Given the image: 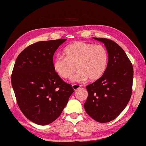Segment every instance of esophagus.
I'll list each match as a JSON object with an SVG mask.
<instances>
[{"label": "esophagus", "instance_id": "1", "mask_svg": "<svg viewBox=\"0 0 146 146\" xmlns=\"http://www.w3.org/2000/svg\"><path fill=\"white\" fill-rule=\"evenodd\" d=\"M72 86H73V89L75 91H76L78 90V89H79L81 87V86L78 85V84H73Z\"/></svg>", "mask_w": 146, "mask_h": 146}]
</instances>
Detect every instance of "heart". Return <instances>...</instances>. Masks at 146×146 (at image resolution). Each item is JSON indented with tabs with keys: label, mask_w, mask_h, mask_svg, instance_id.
<instances>
[{
	"label": "heart",
	"mask_w": 146,
	"mask_h": 146,
	"mask_svg": "<svg viewBox=\"0 0 146 146\" xmlns=\"http://www.w3.org/2000/svg\"><path fill=\"white\" fill-rule=\"evenodd\" d=\"M64 56H58L53 63L54 70L64 79L73 78L74 82H82L89 78L96 81L102 77L108 68L109 55L102 45L82 41L70 44L64 51Z\"/></svg>",
	"instance_id": "1"
}]
</instances>
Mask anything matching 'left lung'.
<instances>
[{"instance_id": "8db88e82", "label": "left lung", "mask_w": 146, "mask_h": 146, "mask_svg": "<svg viewBox=\"0 0 146 146\" xmlns=\"http://www.w3.org/2000/svg\"><path fill=\"white\" fill-rule=\"evenodd\" d=\"M93 38L104 44L109 62L102 77L86 86L88 97L84 106L93 119L106 123L117 118L129 102L132 93L133 68L125 51L114 41Z\"/></svg>"}]
</instances>
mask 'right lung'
<instances>
[{"label": "right lung", "instance_id": "1", "mask_svg": "<svg viewBox=\"0 0 146 146\" xmlns=\"http://www.w3.org/2000/svg\"><path fill=\"white\" fill-rule=\"evenodd\" d=\"M66 40L31 44L19 54L15 63L11 84L17 104L24 116L36 124L55 121L75 91L53 68L54 53Z\"/></svg>", "mask_w": 146, "mask_h": 146}]
</instances>
